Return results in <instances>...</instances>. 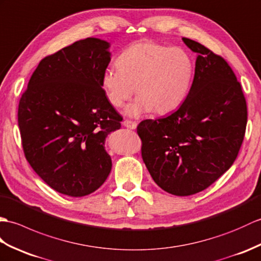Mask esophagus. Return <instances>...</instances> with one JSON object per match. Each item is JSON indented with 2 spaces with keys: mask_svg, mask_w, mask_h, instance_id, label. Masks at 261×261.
Here are the masks:
<instances>
[{
  "mask_svg": "<svg viewBox=\"0 0 261 261\" xmlns=\"http://www.w3.org/2000/svg\"><path fill=\"white\" fill-rule=\"evenodd\" d=\"M123 125L125 127H127V128H129V129H135L136 126H137V123H136V121H133V120H129V119H125L123 121Z\"/></svg>",
  "mask_w": 261,
  "mask_h": 261,
  "instance_id": "1",
  "label": "esophagus"
}]
</instances>
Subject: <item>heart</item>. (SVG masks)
Returning <instances> with one entry per match:
<instances>
[{"label": "heart", "instance_id": "heart-1", "mask_svg": "<svg viewBox=\"0 0 261 261\" xmlns=\"http://www.w3.org/2000/svg\"><path fill=\"white\" fill-rule=\"evenodd\" d=\"M194 76V61L187 50L150 41L135 42L117 58V66L101 74L108 101L121 107L134 91L136 101L127 109L133 116L148 111L166 114L187 98Z\"/></svg>", "mask_w": 261, "mask_h": 261}]
</instances>
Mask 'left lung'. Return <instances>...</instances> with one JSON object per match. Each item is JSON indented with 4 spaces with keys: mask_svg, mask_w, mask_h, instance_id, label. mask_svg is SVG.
I'll use <instances>...</instances> for the list:
<instances>
[{
    "mask_svg": "<svg viewBox=\"0 0 261 261\" xmlns=\"http://www.w3.org/2000/svg\"><path fill=\"white\" fill-rule=\"evenodd\" d=\"M182 40L198 54L187 98L177 111L137 126L150 176L177 196L201 192L230 169L248 116L241 85L228 62L199 42Z\"/></svg>",
    "mask_w": 261,
    "mask_h": 261,
    "instance_id": "left-lung-1",
    "label": "left lung"
}]
</instances>
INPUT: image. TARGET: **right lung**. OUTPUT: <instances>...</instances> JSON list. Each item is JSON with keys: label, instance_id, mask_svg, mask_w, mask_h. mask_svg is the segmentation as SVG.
Masks as SVG:
<instances>
[{"label": "right lung", "instance_id": "right-lung-1", "mask_svg": "<svg viewBox=\"0 0 261 261\" xmlns=\"http://www.w3.org/2000/svg\"><path fill=\"white\" fill-rule=\"evenodd\" d=\"M108 48L107 41L87 38L44 57L19 102L27 161L50 188L69 196L95 192L112 170L103 144L123 117L101 87Z\"/></svg>", "mask_w": 261, "mask_h": 261}]
</instances>
